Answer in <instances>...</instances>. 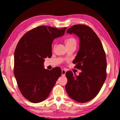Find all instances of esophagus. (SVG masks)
<instances>
[{
	"label": "esophagus",
	"mask_w": 120,
	"mask_h": 120,
	"mask_svg": "<svg viewBox=\"0 0 120 120\" xmlns=\"http://www.w3.org/2000/svg\"><path fill=\"white\" fill-rule=\"evenodd\" d=\"M66 70H64V69H62V71H61V74H62V76H65V75H66Z\"/></svg>",
	"instance_id": "esophagus-1"
}]
</instances>
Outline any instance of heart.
Segmentation results:
<instances>
[{
	"label": "heart",
	"instance_id": "b5f03b06",
	"mask_svg": "<svg viewBox=\"0 0 120 120\" xmlns=\"http://www.w3.org/2000/svg\"><path fill=\"white\" fill-rule=\"evenodd\" d=\"M65 43L68 49L72 47L76 48L77 45V40L74 37H70L67 38L65 41Z\"/></svg>",
	"mask_w": 120,
	"mask_h": 120
}]
</instances>
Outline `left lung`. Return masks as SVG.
Here are the masks:
<instances>
[{"label":"left lung","instance_id":"1","mask_svg":"<svg viewBox=\"0 0 120 120\" xmlns=\"http://www.w3.org/2000/svg\"><path fill=\"white\" fill-rule=\"evenodd\" d=\"M79 38V49L73 63L82 72L78 76L68 71L67 93L79 103L92 100L98 94L106 78L107 62L102 44L96 34L88 26L78 24L67 31Z\"/></svg>","mask_w":120,"mask_h":120}]
</instances>
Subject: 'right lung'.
Wrapping results in <instances>:
<instances>
[{
  "label": "right lung",
  "mask_w": 120,
  "mask_h": 120,
  "mask_svg": "<svg viewBox=\"0 0 120 120\" xmlns=\"http://www.w3.org/2000/svg\"><path fill=\"white\" fill-rule=\"evenodd\" d=\"M66 30L38 26L24 34L16 46L14 76L20 92L31 102L40 103L47 98L61 75L59 67L44 69V59L51 57L53 41L64 35Z\"/></svg>",
  "instance_id": "right-lung-1"
}]
</instances>
